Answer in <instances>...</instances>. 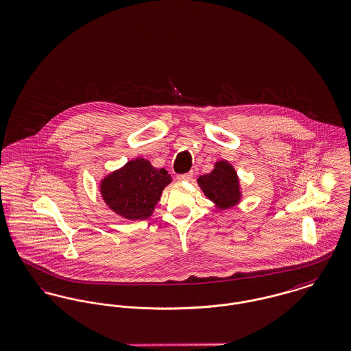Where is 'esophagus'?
<instances>
[{"label":"esophagus","instance_id":"1","mask_svg":"<svg viewBox=\"0 0 351 351\" xmlns=\"http://www.w3.org/2000/svg\"><path fill=\"white\" fill-rule=\"evenodd\" d=\"M192 178H193V173H192V172L183 173V175H178V180H179V182H189V180H192Z\"/></svg>","mask_w":351,"mask_h":351}]
</instances>
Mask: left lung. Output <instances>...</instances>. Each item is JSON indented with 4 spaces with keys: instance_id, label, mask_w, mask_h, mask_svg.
<instances>
[{
    "instance_id": "8db88e82",
    "label": "left lung",
    "mask_w": 351,
    "mask_h": 351,
    "mask_svg": "<svg viewBox=\"0 0 351 351\" xmlns=\"http://www.w3.org/2000/svg\"><path fill=\"white\" fill-rule=\"evenodd\" d=\"M197 184L220 210L231 208L241 202L242 192L239 178L234 167L226 160L216 162L210 173L199 176Z\"/></svg>"
}]
</instances>
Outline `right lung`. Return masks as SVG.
Listing matches in <instances>:
<instances>
[{"mask_svg": "<svg viewBox=\"0 0 351 351\" xmlns=\"http://www.w3.org/2000/svg\"><path fill=\"white\" fill-rule=\"evenodd\" d=\"M172 182L171 175L143 158L127 162L101 180L100 192L109 208L128 220L152 215L162 189Z\"/></svg>", "mask_w": 351, "mask_h": 351, "instance_id": "add662e5", "label": "right lung"}]
</instances>
